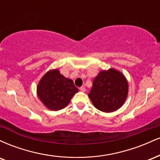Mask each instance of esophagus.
Segmentation results:
<instances>
[{
    "label": "esophagus",
    "mask_w": 160,
    "mask_h": 160,
    "mask_svg": "<svg viewBox=\"0 0 160 160\" xmlns=\"http://www.w3.org/2000/svg\"><path fill=\"white\" fill-rule=\"evenodd\" d=\"M80 90L81 92H85L86 91V88L84 87V86H81V87L80 88Z\"/></svg>",
    "instance_id": "34e87169"
}]
</instances>
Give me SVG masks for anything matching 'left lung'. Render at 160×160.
<instances>
[{
  "label": "left lung",
  "instance_id": "left-lung-1",
  "mask_svg": "<svg viewBox=\"0 0 160 160\" xmlns=\"http://www.w3.org/2000/svg\"><path fill=\"white\" fill-rule=\"evenodd\" d=\"M128 82L122 73L111 68L99 72L93 80L89 97L101 111L113 112L124 104L128 95Z\"/></svg>",
  "mask_w": 160,
  "mask_h": 160
}]
</instances>
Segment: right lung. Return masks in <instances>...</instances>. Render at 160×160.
<instances>
[{"label": "right lung", "mask_w": 160, "mask_h": 160, "mask_svg": "<svg viewBox=\"0 0 160 160\" xmlns=\"http://www.w3.org/2000/svg\"><path fill=\"white\" fill-rule=\"evenodd\" d=\"M78 92L73 80L65 78L57 69L46 73L37 87L38 98L51 111L65 108Z\"/></svg>", "instance_id": "add662e5"}]
</instances>
